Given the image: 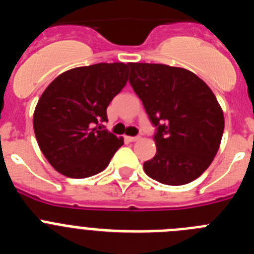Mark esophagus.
Segmentation results:
<instances>
[{
    "instance_id": "1",
    "label": "esophagus",
    "mask_w": 254,
    "mask_h": 254,
    "mask_svg": "<svg viewBox=\"0 0 254 254\" xmlns=\"http://www.w3.org/2000/svg\"><path fill=\"white\" fill-rule=\"evenodd\" d=\"M126 140L128 141V142H134V141L140 140V137L138 136H133V137L132 136H126Z\"/></svg>"
}]
</instances>
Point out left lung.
Masks as SVG:
<instances>
[{"label": "left lung", "instance_id": "left-lung-1", "mask_svg": "<svg viewBox=\"0 0 254 254\" xmlns=\"http://www.w3.org/2000/svg\"><path fill=\"white\" fill-rule=\"evenodd\" d=\"M129 84L156 131V154L143 163L150 178L187 185L214 160L224 132V114L205 82L181 67L129 64Z\"/></svg>", "mask_w": 254, "mask_h": 254}]
</instances>
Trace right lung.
Here are the masks:
<instances>
[{"mask_svg": "<svg viewBox=\"0 0 254 254\" xmlns=\"http://www.w3.org/2000/svg\"><path fill=\"white\" fill-rule=\"evenodd\" d=\"M126 64H96L61 73L40 96L35 137L52 167L69 178H87L108 167L122 138L105 129L107 108L127 84Z\"/></svg>", "mask_w": 254, "mask_h": 254, "instance_id": "1", "label": "right lung"}]
</instances>
